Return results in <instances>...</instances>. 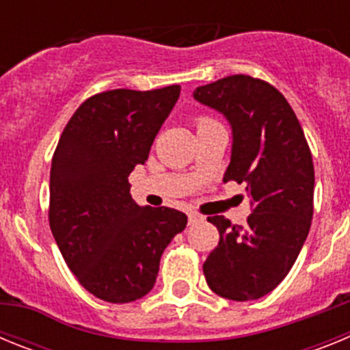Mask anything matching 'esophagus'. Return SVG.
<instances>
[{"mask_svg": "<svg viewBox=\"0 0 350 350\" xmlns=\"http://www.w3.org/2000/svg\"><path fill=\"white\" fill-rule=\"evenodd\" d=\"M187 217H189V224H194V222L203 221V215H200L198 212H189V213H187Z\"/></svg>", "mask_w": 350, "mask_h": 350, "instance_id": "34e87169", "label": "esophagus"}]
</instances>
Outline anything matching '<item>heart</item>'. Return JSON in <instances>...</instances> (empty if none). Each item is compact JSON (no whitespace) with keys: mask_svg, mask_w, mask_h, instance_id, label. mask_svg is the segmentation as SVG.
<instances>
[{"mask_svg":"<svg viewBox=\"0 0 350 350\" xmlns=\"http://www.w3.org/2000/svg\"><path fill=\"white\" fill-rule=\"evenodd\" d=\"M210 122H215V120H212V119H210V117H205V116L198 117V119H196V126H198V128H202V126L210 124Z\"/></svg>","mask_w":350,"mask_h":350,"instance_id":"obj_1","label":"heart"}]
</instances>
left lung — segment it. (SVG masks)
<instances>
[{
	"label": "left lung",
	"mask_w": 350,
	"mask_h": 350,
	"mask_svg": "<svg viewBox=\"0 0 350 350\" xmlns=\"http://www.w3.org/2000/svg\"><path fill=\"white\" fill-rule=\"evenodd\" d=\"M230 120L231 163L224 182H245L252 213L243 228L208 217L219 243L203 265L215 295L249 301L268 295L295 265L314 215V163L296 113L279 89L261 79L231 75L194 91Z\"/></svg>",
	"instance_id": "8db88e82"
}]
</instances>
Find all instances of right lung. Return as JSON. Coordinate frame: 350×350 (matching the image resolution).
Masks as SVG:
<instances>
[{
  "instance_id": "obj_1",
  "label": "right lung",
  "mask_w": 350,
  "mask_h": 350,
  "mask_svg": "<svg viewBox=\"0 0 350 350\" xmlns=\"http://www.w3.org/2000/svg\"><path fill=\"white\" fill-rule=\"evenodd\" d=\"M178 94L180 85L98 92L71 116L52 156L51 231L77 280L103 301L147 295L163 250L187 224L175 208L138 206L128 182Z\"/></svg>"
}]
</instances>
